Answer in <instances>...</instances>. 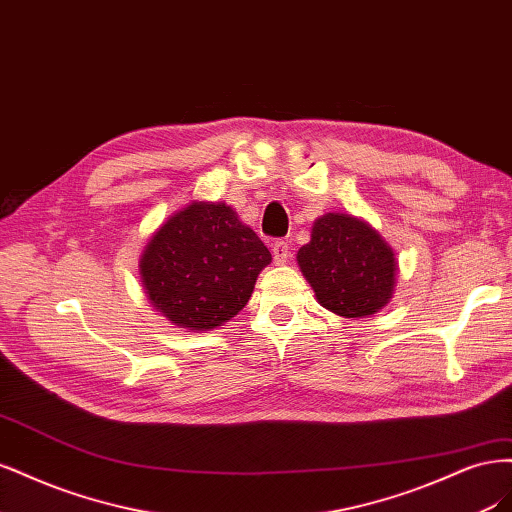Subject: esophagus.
Segmentation results:
<instances>
[{"label":"esophagus","instance_id":"34e87169","mask_svg":"<svg viewBox=\"0 0 512 512\" xmlns=\"http://www.w3.org/2000/svg\"><path fill=\"white\" fill-rule=\"evenodd\" d=\"M272 257H274V263H278V266H283V263L289 261L291 257V246L287 240H274L272 242Z\"/></svg>","mask_w":512,"mask_h":512}]
</instances>
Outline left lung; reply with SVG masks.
Returning a JSON list of instances; mask_svg holds the SVG:
<instances>
[{
    "label": "left lung",
    "instance_id": "1",
    "mask_svg": "<svg viewBox=\"0 0 512 512\" xmlns=\"http://www.w3.org/2000/svg\"><path fill=\"white\" fill-rule=\"evenodd\" d=\"M298 263L323 308L346 319L381 310L393 293L395 257L372 227L329 212L312 225Z\"/></svg>",
    "mask_w": 512,
    "mask_h": 512
}]
</instances>
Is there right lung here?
<instances>
[{
	"mask_svg": "<svg viewBox=\"0 0 512 512\" xmlns=\"http://www.w3.org/2000/svg\"><path fill=\"white\" fill-rule=\"evenodd\" d=\"M270 261L268 246L232 208L195 202L146 244L140 272L157 310L176 325L206 332L238 315Z\"/></svg>",
	"mask_w": 512,
	"mask_h": 512,
	"instance_id": "obj_1",
	"label": "right lung"
}]
</instances>
